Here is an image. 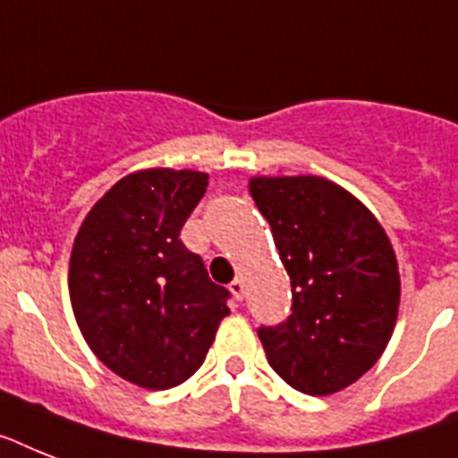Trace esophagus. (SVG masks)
<instances>
[{
	"mask_svg": "<svg viewBox=\"0 0 458 458\" xmlns=\"http://www.w3.org/2000/svg\"><path fill=\"white\" fill-rule=\"evenodd\" d=\"M228 289L237 301H242V299H244V292H247V284H244V280H242V277H235V280L230 282Z\"/></svg>",
	"mask_w": 458,
	"mask_h": 458,
	"instance_id": "obj_1",
	"label": "esophagus"
}]
</instances>
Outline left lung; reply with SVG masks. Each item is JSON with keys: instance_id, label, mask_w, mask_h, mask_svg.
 I'll return each mask as SVG.
<instances>
[{"instance_id": "8db88e82", "label": "left lung", "mask_w": 458, "mask_h": 458, "mask_svg": "<svg viewBox=\"0 0 458 458\" xmlns=\"http://www.w3.org/2000/svg\"><path fill=\"white\" fill-rule=\"evenodd\" d=\"M249 195L292 280V315L261 327L267 364L306 395L355 384L384 355L400 308L386 230L358 197L322 176H254Z\"/></svg>"}]
</instances>
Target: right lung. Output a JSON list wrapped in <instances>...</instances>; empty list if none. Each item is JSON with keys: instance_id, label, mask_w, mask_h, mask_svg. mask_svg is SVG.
Segmentation results:
<instances>
[{"instance_id": "1", "label": "right lung", "mask_w": 458, "mask_h": 458, "mask_svg": "<svg viewBox=\"0 0 458 458\" xmlns=\"http://www.w3.org/2000/svg\"><path fill=\"white\" fill-rule=\"evenodd\" d=\"M207 185L204 171H133L74 237L68 287L81 336L107 369L140 388L188 381L230 315L228 289L178 237Z\"/></svg>"}]
</instances>
